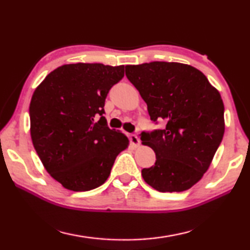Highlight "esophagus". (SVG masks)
<instances>
[{
    "label": "esophagus",
    "instance_id": "esophagus-1",
    "mask_svg": "<svg viewBox=\"0 0 250 250\" xmlns=\"http://www.w3.org/2000/svg\"><path fill=\"white\" fill-rule=\"evenodd\" d=\"M129 139H130L131 145H133L134 146H138L139 145H140V139H139L135 134H130Z\"/></svg>",
    "mask_w": 250,
    "mask_h": 250
}]
</instances>
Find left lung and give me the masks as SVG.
Listing matches in <instances>:
<instances>
[{
  "label": "left lung",
  "mask_w": 250,
  "mask_h": 250,
  "mask_svg": "<svg viewBox=\"0 0 250 250\" xmlns=\"http://www.w3.org/2000/svg\"><path fill=\"white\" fill-rule=\"evenodd\" d=\"M125 75L140 92L152 121L163 130L142 133L143 146L155 152V164L142 177L159 192L191 188L208 170L225 132L219 91L195 67L152 62L126 65Z\"/></svg>",
  "instance_id": "obj_1"
}]
</instances>
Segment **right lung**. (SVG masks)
Masks as SVG:
<instances>
[{
    "label": "right lung",
    "instance_id": "add662e5",
    "mask_svg": "<svg viewBox=\"0 0 250 250\" xmlns=\"http://www.w3.org/2000/svg\"><path fill=\"white\" fill-rule=\"evenodd\" d=\"M124 76V65L67 64L49 73L34 91L33 146L46 171L65 188L86 192L103 185L117 155L129 146L126 135L109 129L103 116L110 88Z\"/></svg>",
    "mask_w": 250,
    "mask_h": 250
}]
</instances>
